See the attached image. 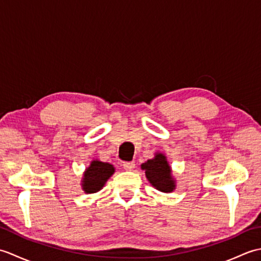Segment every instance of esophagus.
<instances>
[{
    "label": "esophagus",
    "instance_id": "1",
    "mask_svg": "<svg viewBox=\"0 0 261 261\" xmlns=\"http://www.w3.org/2000/svg\"><path fill=\"white\" fill-rule=\"evenodd\" d=\"M122 166H123V168L125 170H132V169L135 168L136 164L134 162H124L123 164H122Z\"/></svg>",
    "mask_w": 261,
    "mask_h": 261
}]
</instances>
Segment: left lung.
<instances>
[{"label": "left lung", "mask_w": 261, "mask_h": 261, "mask_svg": "<svg viewBox=\"0 0 261 261\" xmlns=\"http://www.w3.org/2000/svg\"><path fill=\"white\" fill-rule=\"evenodd\" d=\"M149 182L163 193H170L175 190V180L171 176L170 166L164 153L157 152L152 159L141 165Z\"/></svg>", "instance_id": "left-lung-1"}]
</instances>
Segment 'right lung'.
I'll use <instances>...</instances> for the list:
<instances>
[{"instance_id": "1", "label": "right lung", "mask_w": 261, "mask_h": 261, "mask_svg": "<svg viewBox=\"0 0 261 261\" xmlns=\"http://www.w3.org/2000/svg\"><path fill=\"white\" fill-rule=\"evenodd\" d=\"M113 165L109 163H103L95 159L91 163L90 167H87L83 176L82 187L86 194H92L101 191L105 182L111 176L114 174Z\"/></svg>"}]
</instances>
